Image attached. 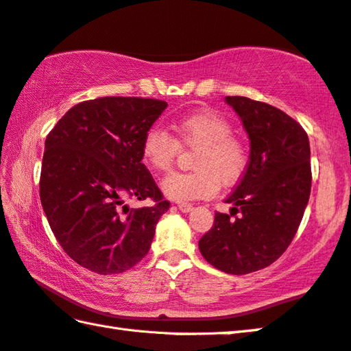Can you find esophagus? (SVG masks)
Segmentation results:
<instances>
[{
    "instance_id": "esophagus-1",
    "label": "esophagus",
    "mask_w": 351,
    "mask_h": 351,
    "mask_svg": "<svg viewBox=\"0 0 351 351\" xmlns=\"http://www.w3.org/2000/svg\"><path fill=\"white\" fill-rule=\"evenodd\" d=\"M178 208H180L184 213H189L190 210L193 208V206L190 202H178Z\"/></svg>"
}]
</instances>
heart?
Returning a JSON list of instances; mask_svg holds the SVG:
<instances>
[{
  "mask_svg": "<svg viewBox=\"0 0 351 351\" xmlns=\"http://www.w3.org/2000/svg\"><path fill=\"white\" fill-rule=\"evenodd\" d=\"M176 139L161 127L144 133L141 152L145 164L156 171L173 165L180 144L196 147L193 167L189 173H171L164 178L161 189L170 199L187 202L213 196L222 186H234L248 165V147L242 138L233 135L232 124L213 110H197L171 121Z\"/></svg>",
  "mask_w": 351,
  "mask_h": 351,
  "instance_id": "b5f03b06",
  "label": "heart"
}]
</instances>
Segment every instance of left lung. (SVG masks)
Returning a JSON list of instances; mask_svg holds the SVG:
<instances>
[{
  "label": "left lung",
  "instance_id": "left-lung-1",
  "mask_svg": "<svg viewBox=\"0 0 351 351\" xmlns=\"http://www.w3.org/2000/svg\"><path fill=\"white\" fill-rule=\"evenodd\" d=\"M226 103L250 139V161L226 199L232 213H215L199 252L221 271L247 275L275 263L295 238L311 190L310 143L301 124L276 107L245 97Z\"/></svg>",
  "mask_w": 351,
  "mask_h": 351
}]
</instances>
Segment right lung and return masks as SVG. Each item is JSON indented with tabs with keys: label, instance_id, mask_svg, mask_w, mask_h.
I'll use <instances>...</instances> for the list:
<instances>
[{
	"label": "right lung",
	"instance_id": "right-lung-1",
	"mask_svg": "<svg viewBox=\"0 0 351 351\" xmlns=\"http://www.w3.org/2000/svg\"><path fill=\"white\" fill-rule=\"evenodd\" d=\"M167 103L106 97L73 106L46 138L40 197L56 241L98 275L132 269L147 254L170 202L143 164L141 143ZM125 199H152L130 209Z\"/></svg>",
	"mask_w": 351,
	"mask_h": 351
}]
</instances>
